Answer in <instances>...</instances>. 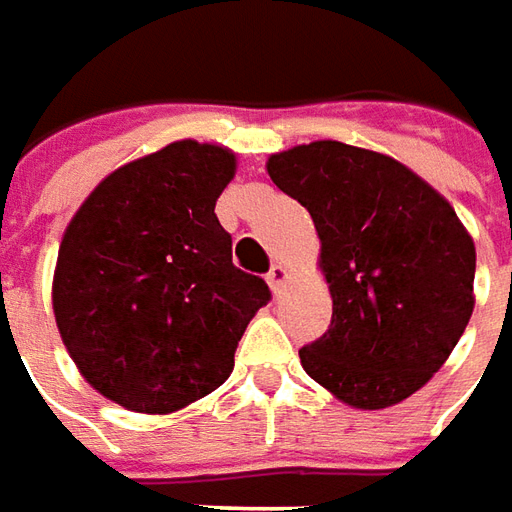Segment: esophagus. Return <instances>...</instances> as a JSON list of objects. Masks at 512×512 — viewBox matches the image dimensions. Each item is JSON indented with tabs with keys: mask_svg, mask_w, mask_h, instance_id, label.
Masks as SVG:
<instances>
[{
	"mask_svg": "<svg viewBox=\"0 0 512 512\" xmlns=\"http://www.w3.org/2000/svg\"><path fill=\"white\" fill-rule=\"evenodd\" d=\"M267 284L273 289V295H281V289L286 286V267L284 264H273L270 273H267Z\"/></svg>",
	"mask_w": 512,
	"mask_h": 512,
	"instance_id": "34e87169",
	"label": "esophagus"
}]
</instances>
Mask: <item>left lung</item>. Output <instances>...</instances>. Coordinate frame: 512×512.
<instances>
[{
	"instance_id": "obj_1",
	"label": "left lung",
	"mask_w": 512,
	"mask_h": 512,
	"mask_svg": "<svg viewBox=\"0 0 512 512\" xmlns=\"http://www.w3.org/2000/svg\"><path fill=\"white\" fill-rule=\"evenodd\" d=\"M278 190L308 209L331 328L300 364L336 400L380 411L444 366L474 311V239L447 198L380 151L314 140L270 154Z\"/></svg>"
}]
</instances>
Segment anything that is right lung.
Listing matches in <instances>:
<instances>
[{"instance_id": "right-lung-1", "label": "right lung", "mask_w": 512, "mask_h": 512, "mask_svg": "<svg viewBox=\"0 0 512 512\" xmlns=\"http://www.w3.org/2000/svg\"><path fill=\"white\" fill-rule=\"evenodd\" d=\"M234 173V151L176 140L112 170L65 228L57 331L79 375L126 411H181L223 386L270 300L234 267L215 215Z\"/></svg>"}]
</instances>
